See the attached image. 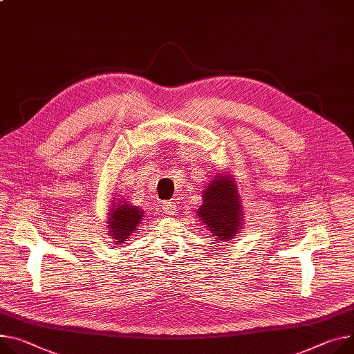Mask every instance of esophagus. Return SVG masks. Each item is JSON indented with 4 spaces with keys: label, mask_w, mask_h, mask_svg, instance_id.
I'll list each match as a JSON object with an SVG mask.
<instances>
[{
    "label": "esophagus",
    "mask_w": 354,
    "mask_h": 354,
    "mask_svg": "<svg viewBox=\"0 0 354 354\" xmlns=\"http://www.w3.org/2000/svg\"><path fill=\"white\" fill-rule=\"evenodd\" d=\"M161 207H162V211H165L166 214H170V215L177 211V205L173 201H165Z\"/></svg>",
    "instance_id": "1"
}]
</instances>
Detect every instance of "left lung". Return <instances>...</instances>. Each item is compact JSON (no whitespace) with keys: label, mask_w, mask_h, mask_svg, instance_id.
I'll use <instances>...</instances> for the list:
<instances>
[{"label":"left lung","mask_w":354,"mask_h":354,"mask_svg":"<svg viewBox=\"0 0 354 354\" xmlns=\"http://www.w3.org/2000/svg\"><path fill=\"white\" fill-rule=\"evenodd\" d=\"M198 215L216 241H230L239 230L242 218L236 187L232 178L216 176L204 192Z\"/></svg>","instance_id":"8db88e82"}]
</instances>
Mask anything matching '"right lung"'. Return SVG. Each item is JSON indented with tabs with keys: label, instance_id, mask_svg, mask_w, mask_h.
I'll return each instance as SVG.
<instances>
[{
	"label": "right lung",
	"instance_id": "add662e5",
	"mask_svg": "<svg viewBox=\"0 0 354 354\" xmlns=\"http://www.w3.org/2000/svg\"><path fill=\"white\" fill-rule=\"evenodd\" d=\"M112 208L111 216H109V228H111V235L118 239L116 242L127 241L129 235L138 230L143 212L134 205L127 203H122Z\"/></svg>",
	"mask_w": 354,
	"mask_h": 354
}]
</instances>
